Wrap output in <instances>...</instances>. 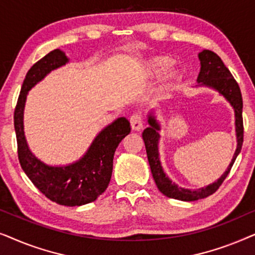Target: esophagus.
<instances>
[{
  "mask_svg": "<svg viewBox=\"0 0 255 255\" xmlns=\"http://www.w3.org/2000/svg\"><path fill=\"white\" fill-rule=\"evenodd\" d=\"M130 124H131L132 130H134V131L141 130V128H142V117H141V115H139V114L132 115V116L130 117Z\"/></svg>",
  "mask_w": 255,
  "mask_h": 255,
  "instance_id": "obj_1",
  "label": "esophagus"
}]
</instances>
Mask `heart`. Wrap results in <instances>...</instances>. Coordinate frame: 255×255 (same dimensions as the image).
Wrapping results in <instances>:
<instances>
[{
  "instance_id": "b5f03b06",
  "label": "heart",
  "mask_w": 255,
  "mask_h": 255,
  "mask_svg": "<svg viewBox=\"0 0 255 255\" xmlns=\"http://www.w3.org/2000/svg\"><path fill=\"white\" fill-rule=\"evenodd\" d=\"M172 64L173 60L168 57H154L148 59V60L145 62V69L146 73L149 75H158L167 71V69L172 66ZM177 76H179V72L172 71L169 73L168 78L175 79Z\"/></svg>"
}]
</instances>
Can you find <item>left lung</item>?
I'll return each instance as SVG.
<instances>
[{
  "mask_svg": "<svg viewBox=\"0 0 255 255\" xmlns=\"http://www.w3.org/2000/svg\"><path fill=\"white\" fill-rule=\"evenodd\" d=\"M198 58L201 60V71L198 74L197 82L198 86H205L209 88H212L225 97L229 101L230 104L235 109L236 116V134H237V149L233 155L232 161L230 163L225 173L219 177V179L212 184H209L207 187L200 188V189H184L175 184L169 180L168 176H166L163 172L161 163L159 158V139H160V125L158 121L155 120V116L153 114L148 115V124L149 127L146 128L142 132V139H144L146 153H147V159L153 179L155 181L156 187L165 196L174 200L180 201H197L201 198H205L210 196L216 190L221 187L223 181L229 175L233 163L236 161V158L242 151L243 140H244V125H243V97L242 92L238 83L233 78L231 72L222 61V59L218 57L215 52L204 50L198 54Z\"/></svg>",
  "mask_w": 255,
  "mask_h": 255,
  "instance_id": "left-lung-1",
  "label": "left lung"
}]
</instances>
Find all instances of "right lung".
<instances>
[{
    "instance_id": "right-lung-1",
    "label": "right lung",
    "mask_w": 255,
    "mask_h": 255,
    "mask_svg": "<svg viewBox=\"0 0 255 255\" xmlns=\"http://www.w3.org/2000/svg\"><path fill=\"white\" fill-rule=\"evenodd\" d=\"M68 61L64 52L57 48L29 69L13 113V124L20 167L31 182L48 200L60 205L79 207L97 200L108 188L113 174L115 151L125 135L130 133L131 127L125 117L117 118L96 135L81 159L67 166H48L32 154L24 135L23 114L26 95L48 73Z\"/></svg>"
}]
</instances>
